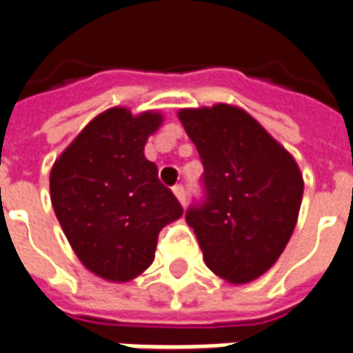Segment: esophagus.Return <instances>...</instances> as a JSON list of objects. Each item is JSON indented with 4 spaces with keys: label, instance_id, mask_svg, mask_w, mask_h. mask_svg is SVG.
I'll return each instance as SVG.
<instances>
[{
    "label": "esophagus",
    "instance_id": "obj_1",
    "mask_svg": "<svg viewBox=\"0 0 353 353\" xmlns=\"http://www.w3.org/2000/svg\"><path fill=\"white\" fill-rule=\"evenodd\" d=\"M172 191H174V194H176V199L179 200V204H183L185 206V189L183 187H181V185H176Z\"/></svg>",
    "mask_w": 353,
    "mask_h": 353
}]
</instances>
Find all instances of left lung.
<instances>
[{"label":"left lung","mask_w":353,"mask_h":353,"mask_svg":"<svg viewBox=\"0 0 353 353\" xmlns=\"http://www.w3.org/2000/svg\"><path fill=\"white\" fill-rule=\"evenodd\" d=\"M177 117L204 164L206 202L185 219L208 268L234 285L257 280L295 230L304 191L301 168L238 105L185 108Z\"/></svg>","instance_id":"1"}]
</instances>
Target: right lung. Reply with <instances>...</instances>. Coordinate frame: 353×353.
<instances>
[{"label": "right lung", "instance_id": "add662e5", "mask_svg": "<svg viewBox=\"0 0 353 353\" xmlns=\"http://www.w3.org/2000/svg\"><path fill=\"white\" fill-rule=\"evenodd\" d=\"M162 121L161 111L105 109L50 170V202L60 227L81 263L103 280L123 283L147 270L162 227L183 215L143 153Z\"/></svg>", "mask_w": 353, "mask_h": 353}]
</instances>
